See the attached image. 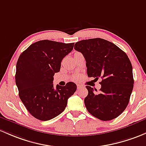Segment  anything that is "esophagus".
<instances>
[{
  "instance_id": "esophagus-1",
  "label": "esophagus",
  "mask_w": 146,
  "mask_h": 146,
  "mask_svg": "<svg viewBox=\"0 0 146 146\" xmlns=\"http://www.w3.org/2000/svg\"><path fill=\"white\" fill-rule=\"evenodd\" d=\"M82 86L81 85H77V88L78 89H80V88H82Z\"/></svg>"
}]
</instances>
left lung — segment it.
I'll return each mask as SVG.
<instances>
[{"mask_svg": "<svg viewBox=\"0 0 146 146\" xmlns=\"http://www.w3.org/2000/svg\"><path fill=\"white\" fill-rule=\"evenodd\" d=\"M74 49L82 54L87 76L100 82V92L86 86L85 99L87 111L103 121L115 119L127 108L134 87L132 66L124 51L113 42L102 38L82 40Z\"/></svg>", "mask_w": 146, "mask_h": 146, "instance_id": "obj_1", "label": "left lung"}]
</instances>
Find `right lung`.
<instances>
[{
  "label": "right lung",
  "instance_id": "1",
  "mask_svg": "<svg viewBox=\"0 0 146 146\" xmlns=\"http://www.w3.org/2000/svg\"><path fill=\"white\" fill-rule=\"evenodd\" d=\"M74 43L43 40L31 44L23 52L16 66L15 82L19 96L32 116L42 121L61 114L77 86L69 82L56 85L53 80L60 70L63 58L72 51Z\"/></svg>",
  "mask_w": 146,
  "mask_h": 146
}]
</instances>
